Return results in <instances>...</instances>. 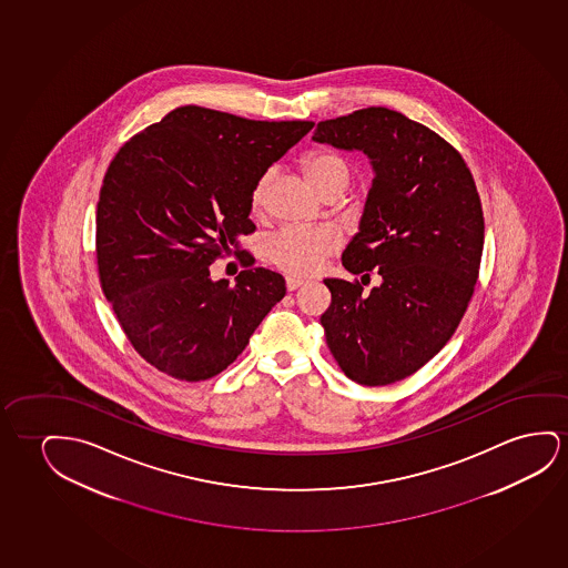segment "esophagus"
Returning <instances> with one entry per match:
<instances>
[{"label": "esophagus", "mask_w": 568, "mask_h": 568, "mask_svg": "<svg viewBox=\"0 0 568 568\" xmlns=\"http://www.w3.org/2000/svg\"><path fill=\"white\" fill-rule=\"evenodd\" d=\"M307 280L300 278V276H286V288L288 290H297L300 286H304Z\"/></svg>", "instance_id": "34e87169"}]
</instances>
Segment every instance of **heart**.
<instances>
[{"label":"heart","instance_id":"1","mask_svg":"<svg viewBox=\"0 0 568 568\" xmlns=\"http://www.w3.org/2000/svg\"><path fill=\"white\" fill-rule=\"evenodd\" d=\"M304 173L313 189L327 194H343L351 184L348 163L335 153H313L304 160ZM272 171H264L251 191V210L258 214L264 204V192L271 181ZM341 237L333 227H300L288 225L266 241V256L274 266L292 274H312L320 271L328 255L338 247Z\"/></svg>","mask_w":568,"mask_h":568}]
</instances>
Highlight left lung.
<instances>
[{"label": "left lung", "mask_w": 568, "mask_h": 568, "mask_svg": "<svg viewBox=\"0 0 568 568\" xmlns=\"http://www.w3.org/2000/svg\"><path fill=\"white\" fill-rule=\"evenodd\" d=\"M313 140L362 150L376 171L343 266L377 268L384 282L364 294L358 280H323L328 351L352 382L395 384L434 358L464 320L485 241L479 192L454 145L385 106L321 120Z\"/></svg>", "instance_id": "8db88e82"}]
</instances>
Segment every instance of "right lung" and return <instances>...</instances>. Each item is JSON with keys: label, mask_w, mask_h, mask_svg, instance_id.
Segmentation results:
<instances>
[{"label": "right lung", "mask_w": 568, "mask_h": 568, "mask_svg": "<svg viewBox=\"0 0 568 568\" xmlns=\"http://www.w3.org/2000/svg\"><path fill=\"white\" fill-rule=\"evenodd\" d=\"M312 129V120L186 104L114 155L97 204V268L120 327L153 368L181 382L217 376L286 294L282 274L253 268L248 253L235 286L212 282L210 264L255 232L253 184Z\"/></svg>", "instance_id": "1"}]
</instances>
